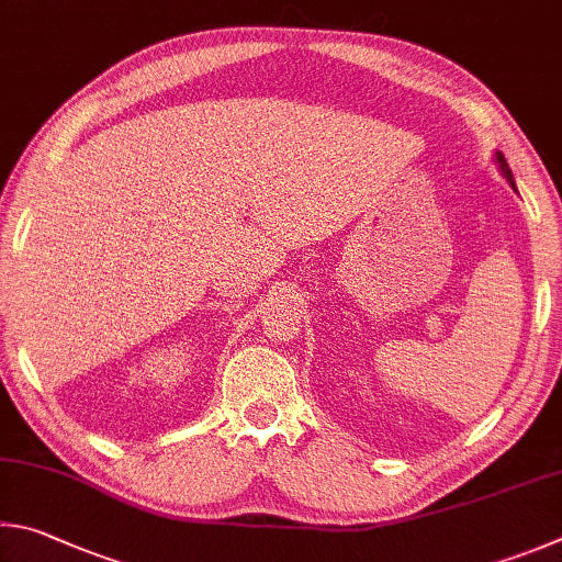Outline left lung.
<instances>
[{"mask_svg":"<svg viewBox=\"0 0 562 562\" xmlns=\"http://www.w3.org/2000/svg\"><path fill=\"white\" fill-rule=\"evenodd\" d=\"M496 162H498V167H501V172H504V177H506V180L510 182V187H514V190H516L514 175H510V167H508V162H506V157H504V155H501V153H496Z\"/></svg>","mask_w":562,"mask_h":562,"instance_id":"left-lung-1","label":"left lung"}]
</instances>
